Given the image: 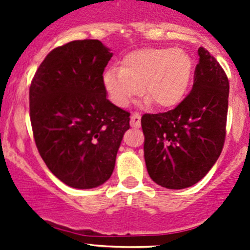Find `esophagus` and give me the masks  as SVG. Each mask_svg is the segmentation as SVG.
Returning a JSON list of instances; mask_svg holds the SVG:
<instances>
[{
	"mask_svg": "<svg viewBox=\"0 0 250 250\" xmlns=\"http://www.w3.org/2000/svg\"><path fill=\"white\" fill-rule=\"evenodd\" d=\"M141 125V117L139 113H133L130 116V125L134 128H139Z\"/></svg>",
	"mask_w": 250,
	"mask_h": 250,
	"instance_id": "obj_1",
	"label": "esophagus"
}]
</instances>
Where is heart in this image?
Instances as JSON below:
<instances>
[{"mask_svg": "<svg viewBox=\"0 0 250 250\" xmlns=\"http://www.w3.org/2000/svg\"><path fill=\"white\" fill-rule=\"evenodd\" d=\"M193 74L190 54L181 48L148 47L125 55L121 67H107L103 84L110 102L125 107L143 93L146 104L160 107L179 104L188 93Z\"/></svg>", "mask_w": 250, "mask_h": 250, "instance_id": "b5f03b06", "label": "heart"}]
</instances>
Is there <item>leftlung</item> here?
Returning <instances> with one entry per match:
<instances>
[{
	"label": "left lung",
	"mask_w": 250,
	"mask_h": 250,
	"mask_svg": "<svg viewBox=\"0 0 250 250\" xmlns=\"http://www.w3.org/2000/svg\"><path fill=\"white\" fill-rule=\"evenodd\" d=\"M198 55L190 94L175 109L141 117L148 175L170 190L190 188L204 178L225 141L228 76L208 50L200 47Z\"/></svg>",
	"instance_id": "left-lung-1"
}]
</instances>
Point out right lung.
I'll use <instances>...</instances> for the list:
<instances>
[{
  "instance_id": "add662e5",
  "label": "right lung",
  "mask_w": 250,
  "mask_h": 250,
  "mask_svg": "<svg viewBox=\"0 0 250 250\" xmlns=\"http://www.w3.org/2000/svg\"><path fill=\"white\" fill-rule=\"evenodd\" d=\"M112 53L99 40L53 49L30 85V120L42 160L60 181L94 188L110 179L127 111L106 98L103 72Z\"/></svg>"
}]
</instances>
